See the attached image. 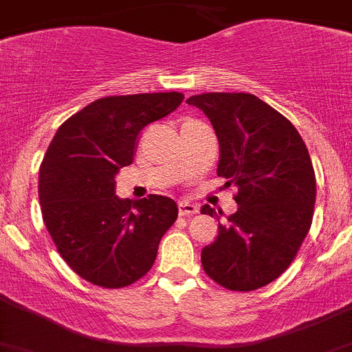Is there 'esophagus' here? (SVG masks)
I'll return each mask as SVG.
<instances>
[{
    "label": "esophagus",
    "instance_id": "1",
    "mask_svg": "<svg viewBox=\"0 0 352 352\" xmlns=\"http://www.w3.org/2000/svg\"><path fill=\"white\" fill-rule=\"evenodd\" d=\"M178 211L182 217H186V214H195L199 213V206L194 203H188V201H179Z\"/></svg>",
    "mask_w": 352,
    "mask_h": 352
}]
</instances>
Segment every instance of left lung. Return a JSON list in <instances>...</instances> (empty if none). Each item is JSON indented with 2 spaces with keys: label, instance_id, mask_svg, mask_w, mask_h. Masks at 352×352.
Returning a JSON list of instances; mask_svg holds the SVG:
<instances>
[{
  "label": "left lung",
  "instance_id": "left-lung-1",
  "mask_svg": "<svg viewBox=\"0 0 352 352\" xmlns=\"http://www.w3.org/2000/svg\"><path fill=\"white\" fill-rule=\"evenodd\" d=\"M219 138L217 174L234 185L238 211L219 222L201 263L229 291H256L291 266L312 226L316 173L291 121L250 93L190 96ZM201 213L219 217L204 204ZM222 214V211H219Z\"/></svg>",
  "mask_w": 352,
  "mask_h": 352
}]
</instances>
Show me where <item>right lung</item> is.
Instances as JSON below:
<instances>
[{"instance_id":"right-lung-1","label":"right lung","mask_w":352,"mask_h":352,"mask_svg":"<svg viewBox=\"0 0 352 352\" xmlns=\"http://www.w3.org/2000/svg\"><path fill=\"white\" fill-rule=\"evenodd\" d=\"M183 93L105 96L68 118L40 166L38 199L56 248L84 280L105 289L138 282L178 219L170 197L120 199L114 176L133 162L142 129L176 111Z\"/></svg>"}]
</instances>
